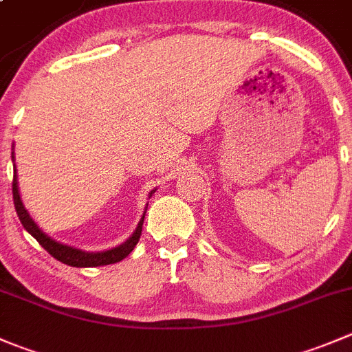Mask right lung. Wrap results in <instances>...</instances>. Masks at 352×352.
<instances>
[{
	"label": "right lung",
	"mask_w": 352,
	"mask_h": 352,
	"mask_svg": "<svg viewBox=\"0 0 352 352\" xmlns=\"http://www.w3.org/2000/svg\"><path fill=\"white\" fill-rule=\"evenodd\" d=\"M15 149V146H12ZM12 162H13V204H15L16 214H19L20 223L23 225L27 232L53 256L54 259L58 261L65 263L68 267H77V268H91V267H103V265H111V263H118L122 261L124 258H127L129 254L132 252V249L138 245L139 237L142 234V223H144V214L146 211L142 213L141 220H139L138 227L135 230L132 232L131 237L127 241H124L122 244L115 245V248L107 249V251H98V252H89V251H82V249L72 248V245L61 244V242L54 241L51 239L46 232H43L39 228V225L32 220V217L29 214V211L25 210L22 203V197H20V190H19V175H16V166H15V151H12ZM156 192V189H153L151 192L148 194V197H151L153 194ZM148 210V206H146Z\"/></svg>",
	"instance_id": "obj_1"
}]
</instances>
